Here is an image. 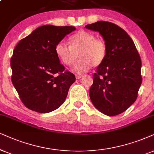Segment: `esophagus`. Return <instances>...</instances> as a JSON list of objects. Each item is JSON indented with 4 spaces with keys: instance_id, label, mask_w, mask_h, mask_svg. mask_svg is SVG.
I'll return each mask as SVG.
<instances>
[{
    "instance_id": "esophagus-1",
    "label": "esophagus",
    "mask_w": 154,
    "mask_h": 154,
    "mask_svg": "<svg viewBox=\"0 0 154 154\" xmlns=\"http://www.w3.org/2000/svg\"><path fill=\"white\" fill-rule=\"evenodd\" d=\"M75 77H76V79H80V78H82V75H75Z\"/></svg>"
}]
</instances>
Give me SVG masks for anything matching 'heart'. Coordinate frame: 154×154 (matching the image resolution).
I'll use <instances>...</instances> for the list:
<instances>
[{
	"label": "heart",
	"mask_w": 154,
	"mask_h": 154,
	"mask_svg": "<svg viewBox=\"0 0 154 154\" xmlns=\"http://www.w3.org/2000/svg\"><path fill=\"white\" fill-rule=\"evenodd\" d=\"M69 46L63 41L56 45L55 52L60 61L70 66L75 63L77 54L80 60L72 67V71L82 74L92 65L102 64L106 56V43L100 39H95L93 34L85 30H79L69 39Z\"/></svg>",
	"instance_id": "1"
}]
</instances>
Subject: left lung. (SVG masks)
<instances>
[{"label": "left lung", "mask_w": 154, "mask_h": 154, "mask_svg": "<svg viewBox=\"0 0 154 154\" xmlns=\"http://www.w3.org/2000/svg\"><path fill=\"white\" fill-rule=\"evenodd\" d=\"M85 28L100 32L107 48L106 57L93 75L90 100L104 114L118 115L137 98L142 82L141 57L127 32L114 23L97 21Z\"/></svg>", "instance_id": "obj_1"}]
</instances>
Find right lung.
<instances>
[{"label": "right lung", "mask_w": 154, "mask_h": 154, "mask_svg": "<svg viewBox=\"0 0 154 154\" xmlns=\"http://www.w3.org/2000/svg\"><path fill=\"white\" fill-rule=\"evenodd\" d=\"M75 29L73 26L42 25L15 46L11 59V80L29 109L48 113L65 102L75 76L60 64L55 46Z\"/></svg>", "instance_id": "right-lung-1"}]
</instances>
